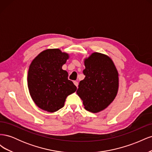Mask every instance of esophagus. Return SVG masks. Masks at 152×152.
Segmentation results:
<instances>
[{
  "label": "esophagus",
  "instance_id": "1",
  "mask_svg": "<svg viewBox=\"0 0 152 152\" xmlns=\"http://www.w3.org/2000/svg\"><path fill=\"white\" fill-rule=\"evenodd\" d=\"M73 83H74V84L77 86V87L78 88V85H79V83H78V82H77V81H74V82H73Z\"/></svg>",
  "mask_w": 152,
  "mask_h": 152
}]
</instances>
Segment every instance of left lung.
<instances>
[{
  "mask_svg": "<svg viewBox=\"0 0 152 152\" xmlns=\"http://www.w3.org/2000/svg\"><path fill=\"white\" fill-rule=\"evenodd\" d=\"M84 79L80 82L77 94L87 111L98 113L108 107L118 89V74L110 57L94 53L85 59Z\"/></svg>",
  "mask_w": 152,
  "mask_h": 152,
  "instance_id": "obj_1",
  "label": "left lung"
}]
</instances>
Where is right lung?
<instances>
[{"mask_svg": "<svg viewBox=\"0 0 152 152\" xmlns=\"http://www.w3.org/2000/svg\"><path fill=\"white\" fill-rule=\"evenodd\" d=\"M68 54L59 49H49L40 53L31 63L28 72L30 94L38 107L49 112L63 108L67 96L77 90L68 79V72L62 66Z\"/></svg>", "mask_w": 152, "mask_h": 152, "instance_id": "obj_1", "label": "right lung"}]
</instances>
